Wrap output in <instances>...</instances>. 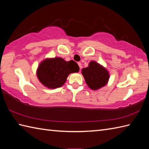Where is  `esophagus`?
Here are the masks:
<instances>
[{"mask_svg":"<svg viewBox=\"0 0 149 149\" xmlns=\"http://www.w3.org/2000/svg\"><path fill=\"white\" fill-rule=\"evenodd\" d=\"M78 65H79V68H80V70H81V68H82V65H81V63H80V62H79L78 63Z\"/></svg>","mask_w":149,"mask_h":149,"instance_id":"obj_1","label":"esophagus"}]
</instances>
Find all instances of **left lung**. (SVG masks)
I'll use <instances>...</instances> for the list:
<instances>
[{
	"mask_svg": "<svg viewBox=\"0 0 149 149\" xmlns=\"http://www.w3.org/2000/svg\"><path fill=\"white\" fill-rule=\"evenodd\" d=\"M82 74L88 87L93 90L104 87L109 79L107 70L95 61H90L88 67L82 69Z\"/></svg>",
	"mask_w": 149,
	"mask_h": 149,
	"instance_id": "left-lung-1",
	"label": "left lung"
}]
</instances>
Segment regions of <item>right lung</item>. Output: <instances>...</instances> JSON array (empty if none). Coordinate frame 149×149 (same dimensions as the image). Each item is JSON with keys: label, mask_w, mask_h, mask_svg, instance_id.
<instances>
[{"label": "right lung", "mask_w": 149, "mask_h": 149, "mask_svg": "<svg viewBox=\"0 0 149 149\" xmlns=\"http://www.w3.org/2000/svg\"><path fill=\"white\" fill-rule=\"evenodd\" d=\"M79 67L75 61H66L61 58H47L40 63L36 70L38 80L44 86L55 89L65 83L68 75L78 72Z\"/></svg>", "instance_id": "add662e5"}]
</instances>
